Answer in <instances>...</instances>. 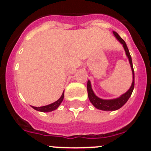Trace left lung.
Instances as JSON below:
<instances>
[{
  "label": "left lung",
  "instance_id": "1",
  "mask_svg": "<svg viewBox=\"0 0 151 151\" xmlns=\"http://www.w3.org/2000/svg\"><path fill=\"white\" fill-rule=\"evenodd\" d=\"M113 35H115L116 38H117L119 42L122 45L124 49H125V54L126 56L129 58V63H130L131 68H132V76H133V80L132 83L131 85L130 88L125 92V94L121 95L119 97H117L116 99H111V100H104L101 99L100 97L95 95L93 90L91 88V85L90 81H88L87 84V90H88V98L90 100L91 103L94 105L97 109H99L101 110H105V111H113V110H116L119 108L122 107L125 103L127 102L128 100L129 99V97H131L132 94L133 89L134 87V69H133L132 66V57H131L130 54H129V50L127 47V45L125 44V41L121 38L120 36L119 35L118 33L116 32H113Z\"/></svg>",
  "mask_w": 151,
  "mask_h": 151
}]
</instances>
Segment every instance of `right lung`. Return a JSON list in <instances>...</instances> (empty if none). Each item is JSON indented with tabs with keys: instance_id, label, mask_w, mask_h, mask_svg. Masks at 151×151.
Returning <instances> with one entry per match:
<instances>
[{
	"instance_id": "1",
	"label": "right lung",
	"mask_w": 151,
	"mask_h": 151,
	"mask_svg": "<svg viewBox=\"0 0 151 151\" xmlns=\"http://www.w3.org/2000/svg\"><path fill=\"white\" fill-rule=\"evenodd\" d=\"M63 97H64V91L63 92L61 97L54 103H52V104H50L49 105H47V106H40V107H36V106H32V107L33 109H35V110H38V111H40V112H45V113H47V112H51L53 111V110H55L57 108H58V106H59L60 105L61 103H62L63 100Z\"/></svg>"
}]
</instances>
